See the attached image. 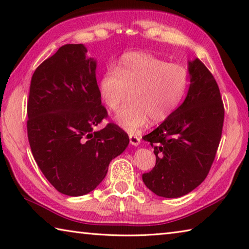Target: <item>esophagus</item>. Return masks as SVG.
<instances>
[{"mask_svg": "<svg viewBox=\"0 0 249 249\" xmlns=\"http://www.w3.org/2000/svg\"><path fill=\"white\" fill-rule=\"evenodd\" d=\"M129 142L133 146H138L141 144V137L137 136V135H130Z\"/></svg>", "mask_w": 249, "mask_h": 249, "instance_id": "obj_1", "label": "esophagus"}]
</instances>
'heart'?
Here are the masks:
<instances>
[{"instance_id": "1", "label": "heart", "mask_w": 249, "mask_h": 249, "mask_svg": "<svg viewBox=\"0 0 249 249\" xmlns=\"http://www.w3.org/2000/svg\"><path fill=\"white\" fill-rule=\"evenodd\" d=\"M189 88V71L183 65L170 64L146 53H128L114 68L101 75L100 99L116 111L130 92V104L114 116L115 123L129 134L171 115L182 102Z\"/></svg>"}]
</instances>
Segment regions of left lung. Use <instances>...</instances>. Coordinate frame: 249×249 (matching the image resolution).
I'll return each mask as SVG.
<instances>
[{"label": "left lung", "instance_id": "left-lung-1", "mask_svg": "<svg viewBox=\"0 0 249 249\" xmlns=\"http://www.w3.org/2000/svg\"><path fill=\"white\" fill-rule=\"evenodd\" d=\"M190 87L183 103L144 136L154 147L156 165L142 175L150 191L180 197L203 182L215 158L224 122L220 89L203 62H188Z\"/></svg>", "mask_w": 249, "mask_h": 249}]
</instances>
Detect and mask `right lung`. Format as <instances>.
<instances>
[{"label":"right lung","mask_w":249,"mask_h":249,"mask_svg":"<svg viewBox=\"0 0 249 249\" xmlns=\"http://www.w3.org/2000/svg\"><path fill=\"white\" fill-rule=\"evenodd\" d=\"M82 44H67L35 70L27 102V135L34 159L54 189L80 196L98 187L129 138L108 123L101 104L96 61Z\"/></svg>","instance_id":"obj_1"}]
</instances>
